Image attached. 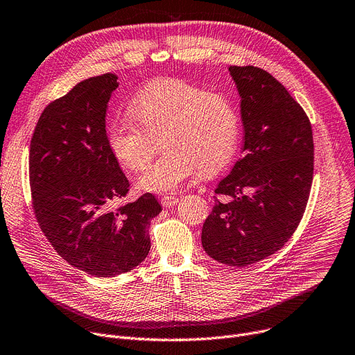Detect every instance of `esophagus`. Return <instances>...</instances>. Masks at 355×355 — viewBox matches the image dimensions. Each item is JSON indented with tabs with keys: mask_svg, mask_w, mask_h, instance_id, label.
I'll return each mask as SVG.
<instances>
[{
	"mask_svg": "<svg viewBox=\"0 0 355 355\" xmlns=\"http://www.w3.org/2000/svg\"><path fill=\"white\" fill-rule=\"evenodd\" d=\"M178 201H180V200H178L177 197H174V196H164V197L161 198V204H162L165 208H170V207L177 205Z\"/></svg>",
	"mask_w": 355,
	"mask_h": 355,
	"instance_id": "esophagus-1",
	"label": "esophagus"
}]
</instances>
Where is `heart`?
<instances>
[{"label": "heart", "mask_w": 355, "mask_h": 355, "mask_svg": "<svg viewBox=\"0 0 355 355\" xmlns=\"http://www.w3.org/2000/svg\"><path fill=\"white\" fill-rule=\"evenodd\" d=\"M128 114L108 124V144L121 165L143 171L162 135L167 150L139 178L150 193H170L201 168L212 174L231 161L240 139V118L232 101L181 80H158L132 98Z\"/></svg>", "instance_id": "obj_1"}]
</instances>
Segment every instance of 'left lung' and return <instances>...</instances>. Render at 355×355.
Listing matches in <instances>:
<instances>
[{
	"label": "left lung",
	"instance_id": "8db88e82",
	"mask_svg": "<svg viewBox=\"0 0 355 355\" xmlns=\"http://www.w3.org/2000/svg\"><path fill=\"white\" fill-rule=\"evenodd\" d=\"M241 98L243 157L223 178L201 232L216 261L247 267L277 252L298 227L310 197L314 143L309 116L267 71L230 67Z\"/></svg>",
	"mask_w": 355,
	"mask_h": 355
}]
</instances>
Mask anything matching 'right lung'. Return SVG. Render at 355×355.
Returning <instances> with one entry per match:
<instances>
[{"instance_id": "1", "label": "right lung", "mask_w": 355, "mask_h": 355, "mask_svg": "<svg viewBox=\"0 0 355 355\" xmlns=\"http://www.w3.org/2000/svg\"><path fill=\"white\" fill-rule=\"evenodd\" d=\"M118 77L78 83L46 105L30 147V185L37 221L67 263L96 277H115L148 255V227L161 205L147 193L114 207L130 182L112 154L105 114Z\"/></svg>"}]
</instances>
